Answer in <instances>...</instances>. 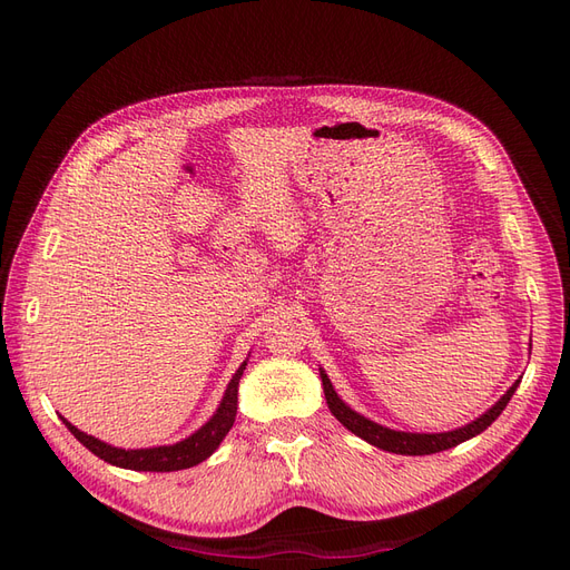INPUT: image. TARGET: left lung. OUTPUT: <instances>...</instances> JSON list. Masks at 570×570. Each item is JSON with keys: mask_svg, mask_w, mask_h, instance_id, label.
Instances as JSON below:
<instances>
[{"mask_svg": "<svg viewBox=\"0 0 570 570\" xmlns=\"http://www.w3.org/2000/svg\"><path fill=\"white\" fill-rule=\"evenodd\" d=\"M318 373H321V383H323L327 409H331L333 416L344 428L352 430L356 438L366 440L368 444L377 446V450H385V452H392V454H404V456L438 454V452L452 450V446L480 435L482 430H488L499 419V413L507 409L515 387L521 385V381H515L502 396H499V402H494L485 413H480L475 421L465 423L461 428L446 430V433H406V430H392V428L375 423V421L366 419L364 413L354 411L350 404H344L342 396L335 392L331 377H327V373L323 368H318Z\"/></svg>", "mask_w": 570, "mask_h": 570, "instance_id": "8db88e82", "label": "left lung"}]
</instances>
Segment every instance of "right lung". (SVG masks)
<instances>
[{
    "label": "right lung",
    "instance_id": "1",
    "mask_svg": "<svg viewBox=\"0 0 570 570\" xmlns=\"http://www.w3.org/2000/svg\"><path fill=\"white\" fill-rule=\"evenodd\" d=\"M247 361L249 358H245L243 364H239V368L235 371V375L230 377V383H228L226 392H223V400H220L218 409L214 411V416L206 421L199 430H195L193 435H187L185 440H180L176 444L145 446V450H124V446H114L105 440L82 433V430H78L73 423H68L63 416H61V421L66 423L68 430H71L73 438L82 446H88L95 456L105 459L111 465H118V469L151 471V473L193 469V465L209 459L218 450V444L230 433V428L237 416L239 377H243V373L247 368Z\"/></svg>",
    "mask_w": 570,
    "mask_h": 570
}]
</instances>
